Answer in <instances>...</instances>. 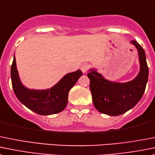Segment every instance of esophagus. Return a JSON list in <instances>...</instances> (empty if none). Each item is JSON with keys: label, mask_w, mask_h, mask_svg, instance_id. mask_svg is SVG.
Returning <instances> with one entry per match:
<instances>
[{"label": "esophagus", "mask_w": 155, "mask_h": 155, "mask_svg": "<svg viewBox=\"0 0 155 155\" xmlns=\"http://www.w3.org/2000/svg\"><path fill=\"white\" fill-rule=\"evenodd\" d=\"M88 66L87 64H82L81 66V70L83 73H86L87 71H88Z\"/></svg>", "instance_id": "1"}]
</instances>
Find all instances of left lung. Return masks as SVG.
<instances>
[{
    "instance_id": "1",
    "label": "left lung",
    "mask_w": 155,
    "mask_h": 155,
    "mask_svg": "<svg viewBox=\"0 0 155 155\" xmlns=\"http://www.w3.org/2000/svg\"><path fill=\"white\" fill-rule=\"evenodd\" d=\"M138 51L139 72L131 81L113 82L105 79L94 68L89 70L90 90L94 106L99 112L118 116L134 107L145 92L148 79V67L144 49L136 41H132Z\"/></svg>"
}]
</instances>
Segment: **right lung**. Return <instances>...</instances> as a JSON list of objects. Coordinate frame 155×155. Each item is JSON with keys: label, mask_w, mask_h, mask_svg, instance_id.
<instances>
[{"label": "right lung", "mask_w": 155, "mask_h": 155, "mask_svg": "<svg viewBox=\"0 0 155 155\" xmlns=\"http://www.w3.org/2000/svg\"><path fill=\"white\" fill-rule=\"evenodd\" d=\"M82 75V71L78 70L66 74L51 88L31 89L21 82L15 56L11 66L12 85L15 94L22 104L40 115H51L64 110L68 102L69 91Z\"/></svg>", "instance_id": "obj_1"}]
</instances>
